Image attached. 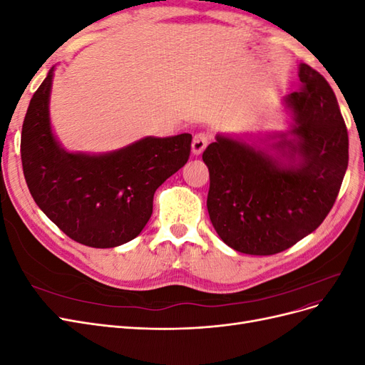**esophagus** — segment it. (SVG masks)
Wrapping results in <instances>:
<instances>
[{
  "label": "esophagus",
  "mask_w": 365,
  "mask_h": 365,
  "mask_svg": "<svg viewBox=\"0 0 365 365\" xmlns=\"http://www.w3.org/2000/svg\"><path fill=\"white\" fill-rule=\"evenodd\" d=\"M208 135L204 134V132H200V134H196L193 137V141H192V152L195 153V155H201V153L204 152V149L207 148L208 145Z\"/></svg>",
  "instance_id": "obj_1"
}]
</instances>
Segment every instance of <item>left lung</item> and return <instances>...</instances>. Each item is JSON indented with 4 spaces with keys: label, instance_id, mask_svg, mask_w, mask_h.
<instances>
[{
    "label": "left lung",
    "instance_id": "obj_1",
    "mask_svg": "<svg viewBox=\"0 0 365 365\" xmlns=\"http://www.w3.org/2000/svg\"><path fill=\"white\" fill-rule=\"evenodd\" d=\"M298 77L302 90L283 98L294 118L289 130L268 135L264 148L217 134L202 153L210 220L239 252L271 256L311 235L334 207L346 175L349 135L335 93L306 63Z\"/></svg>",
    "mask_w": 365,
    "mask_h": 365
}]
</instances>
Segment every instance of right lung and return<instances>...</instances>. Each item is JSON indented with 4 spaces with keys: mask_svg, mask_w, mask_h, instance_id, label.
<instances>
[{
    "mask_svg": "<svg viewBox=\"0 0 365 365\" xmlns=\"http://www.w3.org/2000/svg\"><path fill=\"white\" fill-rule=\"evenodd\" d=\"M51 68L33 94L21 134V160L33 200L73 240L114 248L137 237L153 193L189 160L192 135L145 137L106 153L68 152L50 123Z\"/></svg>",
    "mask_w": 365,
    "mask_h": 365,
    "instance_id": "1",
    "label": "right lung"
}]
</instances>
